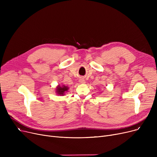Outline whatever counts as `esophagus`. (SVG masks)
Wrapping results in <instances>:
<instances>
[{
	"label": "esophagus",
	"instance_id": "1",
	"mask_svg": "<svg viewBox=\"0 0 157 157\" xmlns=\"http://www.w3.org/2000/svg\"><path fill=\"white\" fill-rule=\"evenodd\" d=\"M79 82L80 83H85V80L83 78H81L79 79Z\"/></svg>",
	"mask_w": 157,
	"mask_h": 157
}]
</instances>
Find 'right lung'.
Listing matches in <instances>:
<instances>
[{"instance_id": "1", "label": "right lung", "mask_w": 157, "mask_h": 157, "mask_svg": "<svg viewBox=\"0 0 157 157\" xmlns=\"http://www.w3.org/2000/svg\"><path fill=\"white\" fill-rule=\"evenodd\" d=\"M69 90V87L67 86H65L64 85H59L55 88V92L57 95L63 96L65 94V92H67Z\"/></svg>"}]
</instances>
